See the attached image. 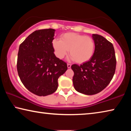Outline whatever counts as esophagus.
<instances>
[{
	"mask_svg": "<svg viewBox=\"0 0 131 131\" xmlns=\"http://www.w3.org/2000/svg\"><path fill=\"white\" fill-rule=\"evenodd\" d=\"M67 66H68V68H71V64H70V63H68L67 64Z\"/></svg>",
	"mask_w": 131,
	"mask_h": 131,
	"instance_id": "1",
	"label": "esophagus"
}]
</instances>
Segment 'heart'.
Returning a JSON list of instances; mask_svg holds the SVG:
<instances>
[{"instance_id": "1", "label": "heart", "mask_w": 131, "mask_h": 131, "mask_svg": "<svg viewBox=\"0 0 131 131\" xmlns=\"http://www.w3.org/2000/svg\"><path fill=\"white\" fill-rule=\"evenodd\" d=\"M52 47L59 58H63L69 50L70 58L77 63H83L90 60L94 55L95 43L91 37L69 32L61 35L60 40L54 39Z\"/></svg>"}]
</instances>
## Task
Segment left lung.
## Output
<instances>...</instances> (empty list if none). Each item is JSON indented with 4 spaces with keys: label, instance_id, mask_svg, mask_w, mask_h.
Listing matches in <instances>:
<instances>
[{
    "label": "left lung",
    "instance_id": "left-lung-1",
    "mask_svg": "<svg viewBox=\"0 0 131 131\" xmlns=\"http://www.w3.org/2000/svg\"><path fill=\"white\" fill-rule=\"evenodd\" d=\"M95 49L91 59L82 65L73 64V85L77 91L91 95L107 87L116 71V58L113 46L105 37L93 34Z\"/></svg>",
    "mask_w": 131,
    "mask_h": 131
}]
</instances>
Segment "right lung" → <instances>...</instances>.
<instances>
[{"label":"right lung","instance_id":"add662e5","mask_svg":"<svg viewBox=\"0 0 131 131\" xmlns=\"http://www.w3.org/2000/svg\"><path fill=\"white\" fill-rule=\"evenodd\" d=\"M55 29L37 30L19 45L17 68L24 85L33 94L47 96L57 90L58 79L68 69L67 64L54 54Z\"/></svg>","mask_w":131,"mask_h":131}]
</instances>
